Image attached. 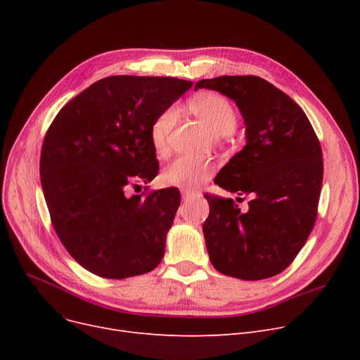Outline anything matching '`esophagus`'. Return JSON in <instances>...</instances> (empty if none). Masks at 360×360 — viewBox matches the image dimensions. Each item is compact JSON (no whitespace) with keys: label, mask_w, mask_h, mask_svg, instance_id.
<instances>
[{"label":"esophagus","mask_w":360,"mask_h":360,"mask_svg":"<svg viewBox=\"0 0 360 360\" xmlns=\"http://www.w3.org/2000/svg\"><path fill=\"white\" fill-rule=\"evenodd\" d=\"M201 194L197 193V191H190V190H182V198L184 200H191V198H195V197H200Z\"/></svg>","instance_id":"esophagus-1"}]
</instances>
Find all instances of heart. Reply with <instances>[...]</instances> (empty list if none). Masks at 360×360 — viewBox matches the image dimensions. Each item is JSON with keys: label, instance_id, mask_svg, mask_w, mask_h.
<instances>
[{"label": "heart", "instance_id": "obj_1", "mask_svg": "<svg viewBox=\"0 0 360 360\" xmlns=\"http://www.w3.org/2000/svg\"><path fill=\"white\" fill-rule=\"evenodd\" d=\"M191 110L214 136H229L238 125V113L233 105L219 93H202L190 101ZM176 108L162 110L150 125V141L158 155H166L169 136L176 121ZM213 174L210 162L190 156H179L162 172V182L184 190H195Z\"/></svg>", "mask_w": 360, "mask_h": 360}]
</instances>
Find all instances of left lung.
Returning <instances> with one entry per match:
<instances>
[{"label": "left lung", "instance_id": "1", "mask_svg": "<svg viewBox=\"0 0 360 360\" xmlns=\"http://www.w3.org/2000/svg\"><path fill=\"white\" fill-rule=\"evenodd\" d=\"M198 89L236 102L247 146L214 184L252 197L242 213L232 198L204 195L210 205L202 224L210 261L221 274L240 280L273 277L290 266L315 224L324 174L318 137L302 108L257 75L205 79Z\"/></svg>", "mask_w": 360, "mask_h": 360}]
</instances>
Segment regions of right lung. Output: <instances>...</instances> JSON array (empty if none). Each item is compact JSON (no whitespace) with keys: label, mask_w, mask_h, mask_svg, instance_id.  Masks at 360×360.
Masks as SVG:
<instances>
[{"label":"right lung","mask_w":360,"mask_h":360,"mask_svg":"<svg viewBox=\"0 0 360 360\" xmlns=\"http://www.w3.org/2000/svg\"><path fill=\"white\" fill-rule=\"evenodd\" d=\"M191 86L174 77L110 75L52 121L41 151L42 190L56 235L90 273L120 280L160 264L181 194L165 188L128 195V188L158 175L150 125Z\"/></svg>","instance_id":"1"}]
</instances>
